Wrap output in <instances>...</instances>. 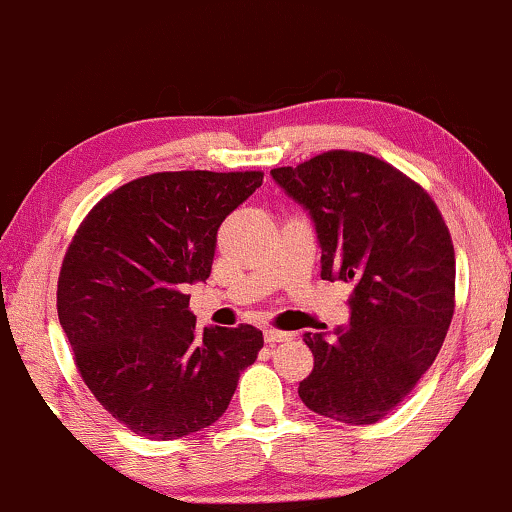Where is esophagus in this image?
<instances>
[{
    "mask_svg": "<svg viewBox=\"0 0 512 512\" xmlns=\"http://www.w3.org/2000/svg\"><path fill=\"white\" fill-rule=\"evenodd\" d=\"M263 337H266L268 344H277V342H287V339H292V334L273 330V327H266V330H263Z\"/></svg>",
    "mask_w": 512,
    "mask_h": 512,
    "instance_id": "34e87169",
    "label": "esophagus"
}]
</instances>
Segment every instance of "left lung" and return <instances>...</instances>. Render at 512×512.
Wrapping results in <instances>:
<instances>
[{"label":"left lung","mask_w":512,"mask_h":512,"mask_svg":"<svg viewBox=\"0 0 512 512\" xmlns=\"http://www.w3.org/2000/svg\"><path fill=\"white\" fill-rule=\"evenodd\" d=\"M311 216L320 277L351 282L349 327L306 332L299 396L325 418L372 425L406 399L444 344L456 296L453 242L430 194L363 151L270 170Z\"/></svg>","instance_id":"1"}]
</instances>
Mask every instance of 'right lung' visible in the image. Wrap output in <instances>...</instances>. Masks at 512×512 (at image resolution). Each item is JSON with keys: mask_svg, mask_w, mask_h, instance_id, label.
<instances>
[{"mask_svg": "<svg viewBox=\"0 0 512 512\" xmlns=\"http://www.w3.org/2000/svg\"><path fill=\"white\" fill-rule=\"evenodd\" d=\"M263 173L144 175L106 194L75 232L59 275V323L94 399L147 439L213 425L263 332L204 327L187 285L211 275L223 220L261 187Z\"/></svg>", "mask_w": 512, "mask_h": 512, "instance_id": "obj_1", "label": "right lung"}]
</instances>
